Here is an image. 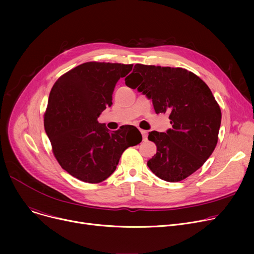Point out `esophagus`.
<instances>
[{"label":"esophagus","instance_id":"34e87169","mask_svg":"<svg viewBox=\"0 0 254 254\" xmlns=\"http://www.w3.org/2000/svg\"><path fill=\"white\" fill-rule=\"evenodd\" d=\"M141 134H142V137H143V140H144V141H145L146 139H147V130L142 129V130H141Z\"/></svg>","mask_w":254,"mask_h":254}]
</instances>
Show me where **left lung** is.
<instances>
[{
  "label": "left lung",
  "instance_id": "1",
  "mask_svg": "<svg viewBox=\"0 0 254 254\" xmlns=\"http://www.w3.org/2000/svg\"><path fill=\"white\" fill-rule=\"evenodd\" d=\"M126 84L152 100L155 112L168 113L172 128L152 130L156 153L147 162L154 174L178 182L201 168L214 151L221 111L208 85L195 74L171 66L137 64Z\"/></svg>",
  "mask_w": 254,
  "mask_h": 254
}]
</instances>
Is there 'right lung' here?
<instances>
[{"label": "right lung", "instance_id": "obj_1", "mask_svg": "<svg viewBox=\"0 0 254 254\" xmlns=\"http://www.w3.org/2000/svg\"><path fill=\"white\" fill-rule=\"evenodd\" d=\"M132 64L88 62L58 79L50 91L44 128L53 154L73 177L99 183L116 170L123 152L142 141L134 126L111 131L98 117L111 107L118 80Z\"/></svg>", "mask_w": 254, "mask_h": 254}]
</instances>
